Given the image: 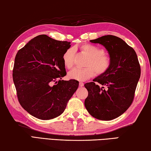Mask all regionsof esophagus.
<instances>
[{
  "label": "esophagus",
  "mask_w": 151,
  "mask_h": 151,
  "mask_svg": "<svg viewBox=\"0 0 151 151\" xmlns=\"http://www.w3.org/2000/svg\"><path fill=\"white\" fill-rule=\"evenodd\" d=\"M84 86V83H82V82H80V83H79V86L82 87V86Z\"/></svg>",
  "instance_id": "esophagus-1"
}]
</instances>
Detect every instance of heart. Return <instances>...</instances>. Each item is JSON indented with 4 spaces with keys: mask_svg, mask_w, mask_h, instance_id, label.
I'll use <instances>...</instances> for the list:
<instances>
[{
    "mask_svg": "<svg viewBox=\"0 0 151 151\" xmlns=\"http://www.w3.org/2000/svg\"><path fill=\"white\" fill-rule=\"evenodd\" d=\"M82 52L88 56L85 68H75L68 73V77L76 81H84L93 77L94 75L101 76L109 69L111 65V58L104 52L103 48L96 45L83 44L80 47ZM75 50L70 48L66 50L63 55V64L66 68L70 69L74 65Z\"/></svg>",
    "mask_w": 151,
    "mask_h": 151,
    "instance_id": "b5f03b06",
    "label": "heart"
}]
</instances>
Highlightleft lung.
I'll use <instances>...</instances> for the list:
<instances>
[{
  "instance_id": "left-lung-1",
  "label": "left lung",
  "mask_w": 151,
  "mask_h": 151,
  "mask_svg": "<svg viewBox=\"0 0 151 151\" xmlns=\"http://www.w3.org/2000/svg\"><path fill=\"white\" fill-rule=\"evenodd\" d=\"M103 45L111 58L107 72L85 85L88 96L85 106L89 114L101 121L121 116L131 105L140 76V66L134 50L113 35L91 40Z\"/></svg>"
}]
</instances>
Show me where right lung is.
Returning <instances> with one entry per match:
<instances>
[{
    "mask_svg": "<svg viewBox=\"0 0 151 151\" xmlns=\"http://www.w3.org/2000/svg\"><path fill=\"white\" fill-rule=\"evenodd\" d=\"M70 42L39 35L18 51L12 78L20 105L41 120L63 113L78 81L61 80L66 75L63 55Z\"/></svg>",
    "mask_w": 151,
    "mask_h": 151,
    "instance_id": "add662e5",
    "label": "right lung"
}]
</instances>
